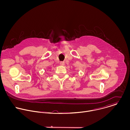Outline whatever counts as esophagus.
<instances>
[{"label":"esophagus","instance_id":"1","mask_svg":"<svg viewBox=\"0 0 130 130\" xmlns=\"http://www.w3.org/2000/svg\"><path fill=\"white\" fill-rule=\"evenodd\" d=\"M60 64V65H62V66H64V65H65V63H64V62H61Z\"/></svg>","mask_w":130,"mask_h":130}]
</instances>
